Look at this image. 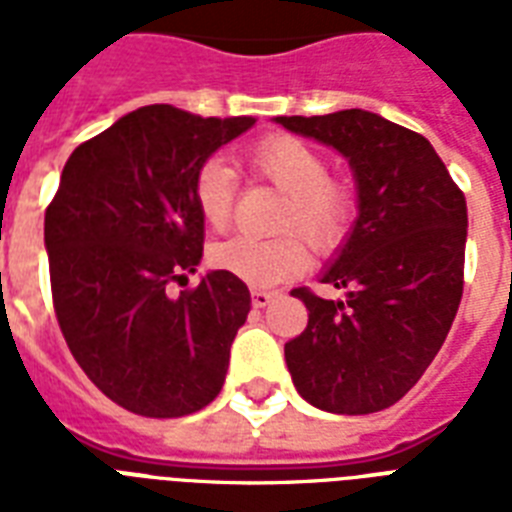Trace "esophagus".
<instances>
[{"instance_id":"34e87169","label":"esophagus","mask_w":512,"mask_h":512,"mask_svg":"<svg viewBox=\"0 0 512 512\" xmlns=\"http://www.w3.org/2000/svg\"><path fill=\"white\" fill-rule=\"evenodd\" d=\"M276 292H268V289H252V305L255 308H265V305L271 303Z\"/></svg>"}]
</instances>
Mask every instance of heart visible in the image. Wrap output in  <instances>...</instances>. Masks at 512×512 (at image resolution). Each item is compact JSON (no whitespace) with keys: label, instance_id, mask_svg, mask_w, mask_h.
<instances>
[{"label":"heart","instance_id":"obj_1","mask_svg":"<svg viewBox=\"0 0 512 512\" xmlns=\"http://www.w3.org/2000/svg\"><path fill=\"white\" fill-rule=\"evenodd\" d=\"M249 170L287 193L279 215V236H231L212 247L209 260L220 271L268 287L295 279L311 263V248L319 252L340 247L356 215V191L348 180L329 175L327 156L295 135H268L247 151ZM191 196L196 212L209 228L223 231L231 223L233 183L231 167L223 159H207L193 172ZM309 241L305 242L304 239Z\"/></svg>","mask_w":512,"mask_h":512}]
</instances>
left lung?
Masks as SVG:
<instances>
[{
	"label": "left lung",
	"instance_id": "8db88e82",
	"mask_svg": "<svg viewBox=\"0 0 512 512\" xmlns=\"http://www.w3.org/2000/svg\"><path fill=\"white\" fill-rule=\"evenodd\" d=\"M276 122L337 148L358 183L353 233L321 276L348 295L292 289L308 327L284 345L289 374L324 412H380L420 380L452 329L465 284V193L420 132L377 114L348 108Z\"/></svg>",
	"mask_w": 512,
	"mask_h": 512
}]
</instances>
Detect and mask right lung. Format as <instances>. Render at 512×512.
Listing matches in <instances>:
<instances>
[{
	"label": "right lung",
	"instance_id": "obj_1",
	"mask_svg": "<svg viewBox=\"0 0 512 512\" xmlns=\"http://www.w3.org/2000/svg\"><path fill=\"white\" fill-rule=\"evenodd\" d=\"M252 116L143 106L68 156L44 212L52 305L76 364L114 404L183 417L215 401L249 289L212 271L170 297L204 252L193 172Z\"/></svg>",
	"mask_w": 512,
	"mask_h": 512
}]
</instances>
